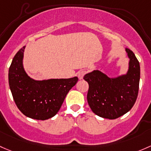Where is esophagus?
<instances>
[{
  "mask_svg": "<svg viewBox=\"0 0 151 151\" xmlns=\"http://www.w3.org/2000/svg\"><path fill=\"white\" fill-rule=\"evenodd\" d=\"M85 74V71H80L77 73V77H78L79 80H82L83 79L84 75Z\"/></svg>",
  "mask_w": 151,
  "mask_h": 151,
  "instance_id": "1",
  "label": "esophagus"
}]
</instances>
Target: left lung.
<instances>
[{"label": "left lung", "mask_w": 151, "mask_h": 151, "mask_svg": "<svg viewBox=\"0 0 151 151\" xmlns=\"http://www.w3.org/2000/svg\"><path fill=\"white\" fill-rule=\"evenodd\" d=\"M126 53L129 60L126 74L109 77L96 69L84 76L89 85L88 104L98 116L115 119L127 113L135 103L140 67L134 53L128 48Z\"/></svg>", "instance_id": "1"}]
</instances>
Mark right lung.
Returning a JSON list of instances; mask_svg holds the SVG:
<instances>
[{"instance_id": "add662e5", "label": "right lung", "mask_w": 151, "mask_h": 151, "mask_svg": "<svg viewBox=\"0 0 151 151\" xmlns=\"http://www.w3.org/2000/svg\"><path fill=\"white\" fill-rule=\"evenodd\" d=\"M25 47L12 60L9 83L15 104L24 115L37 120H46L58 113L66 95L78 77L36 80L31 78L23 65Z\"/></svg>"}]
</instances>
